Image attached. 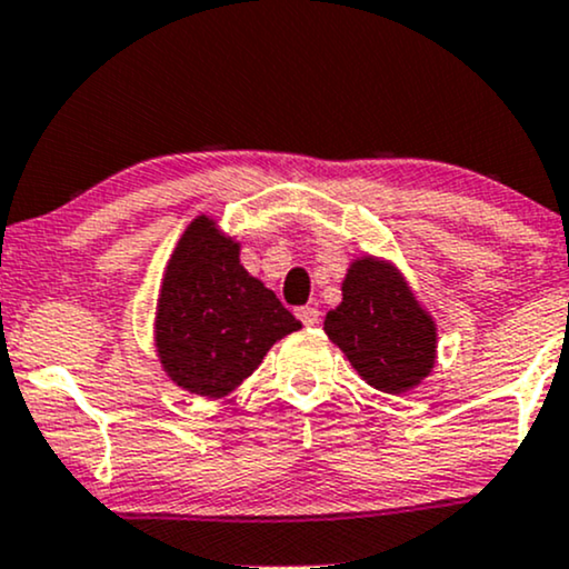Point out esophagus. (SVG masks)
I'll return each mask as SVG.
<instances>
[{
    "label": "esophagus",
    "mask_w": 569,
    "mask_h": 569,
    "mask_svg": "<svg viewBox=\"0 0 569 569\" xmlns=\"http://www.w3.org/2000/svg\"><path fill=\"white\" fill-rule=\"evenodd\" d=\"M298 319L303 322L306 327H313L319 325V309H313V306H300V309L296 311Z\"/></svg>",
    "instance_id": "obj_1"
}]
</instances>
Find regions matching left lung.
Here are the masks:
<instances>
[{
	"mask_svg": "<svg viewBox=\"0 0 569 569\" xmlns=\"http://www.w3.org/2000/svg\"><path fill=\"white\" fill-rule=\"evenodd\" d=\"M343 300L325 317V332L372 389L405 393L437 362V325L389 260L357 258Z\"/></svg>",
	"mask_w": 569,
	"mask_h": 569,
	"instance_id": "left-lung-1",
	"label": "left lung"
}]
</instances>
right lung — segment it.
Listing matches in <instances>:
<instances>
[{
    "mask_svg": "<svg viewBox=\"0 0 569 569\" xmlns=\"http://www.w3.org/2000/svg\"><path fill=\"white\" fill-rule=\"evenodd\" d=\"M300 322L239 263V242L210 216L189 223L167 260L153 340L167 378L207 399L231 393Z\"/></svg>",
    "mask_w": 569,
    "mask_h": 569,
    "instance_id": "right-lung-1",
    "label": "right lung"
}]
</instances>
